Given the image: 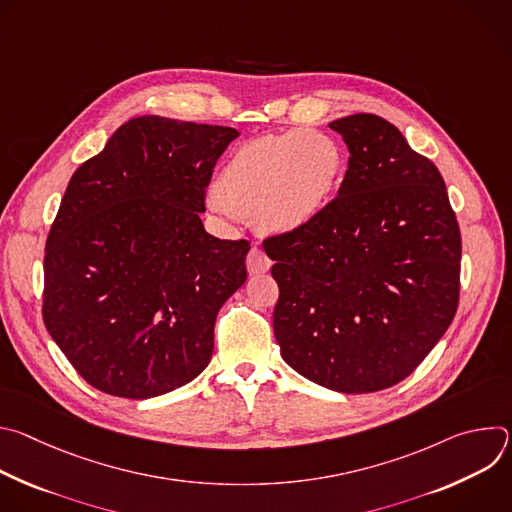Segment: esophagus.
Listing matches in <instances>:
<instances>
[{
    "label": "esophagus",
    "instance_id": "obj_1",
    "mask_svg": "<svg viewBox=\"0 0 512 512\" xmlns=\"http://www.w3.org/2000/svg\"><path fill=\"white\" fill-rule=\"evenodd\" d=\"M269 267H271V259L259 247H253L247 255V271L251 275H261L269 271Z\"/></svg>",
    "mask_w": 512,
    "mask_h": 512
}]
</instances>
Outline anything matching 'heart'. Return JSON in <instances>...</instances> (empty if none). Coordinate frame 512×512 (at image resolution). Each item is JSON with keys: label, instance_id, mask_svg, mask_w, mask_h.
Masks as SVG:
<instances>
[{"label": "heart", "instance_id": "obj_1", "mask_svg": "<svg viewBox=\"0 0 512 512\" xmlns=\"http://www.w3.org/2000/svg\"><path fill=\"white\" fill-rule=\"evenodd\" d=\"M342 174V150L320 131L261 135L231 154L208 204L223 216H255L267 233H298L328 210Z\"/></svg>", "mask_w": 512, "mask_h": 512}]
</instances>
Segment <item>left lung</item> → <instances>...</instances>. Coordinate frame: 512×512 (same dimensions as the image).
<instances>
[{"mask_svg": "<svg viewBox=\"0 0 512 512\" xmlns=\"http://www.w3.org/2000/svg\"><path fill=\"white\" fill-rule=\"evenodd\" d=\"M348 148L336 198L304 231L269 237L273 332L291 369L338 393L409 377L452 324L462 239L444 178L387 119L330 123Z\"/></svg>", "mask_w": 512, "mask_h": 512, "instance_id": "1", "label": "left lung"}]
</instances>
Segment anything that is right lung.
Returning a JSON list of instances; mask_svg holds the SVG:
<instances>
[{"instance_id": "right-lung-1", "label": "right lung", "mask_w": 512, "mask_h": 512, "mask_svg": "<svg viewBox=\"0 0 512 512\" xmlns=\"http://www.w3.org/2000/svg\"><path fill=\"white\" fill-rule=\"evenodd\" d=\"M239 131L143 115L72 174L46 241L42 318L95 389L150 399L210 362L218 310L247 279L249 241L200 221Z\"/></svg>"}]
</instances>
